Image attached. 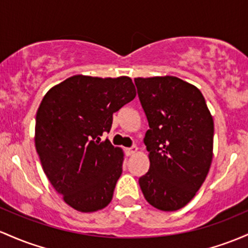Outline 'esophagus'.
Instances as JSON below:
<instances>
[{"label": "esophagus", "mask_w": 248, "mask_h": 248, "mask_svg": "<svg viewBox=\"0 0 248 248\" xmlns=\"http://www.w3.org/2000/svg\"><path fill=\"white\" fill-rule=\"evenodd\" d=\"M138 152V147H130V148H126V154L127 155H133Z\"/></svg>", "instance_id": "34e87169"}]
</instances>
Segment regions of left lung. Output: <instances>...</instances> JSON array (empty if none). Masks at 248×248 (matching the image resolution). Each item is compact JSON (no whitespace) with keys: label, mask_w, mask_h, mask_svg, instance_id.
Here are the masks:
<instances>
[{"label":"left lung","mask_w":248,"mask_h":248,"mask_svg":"<svg viewBox=\"0 0 248 248\" xmlns=\"http://www.w3.org/2000/svg\"><path fill=\"white\" fill-rule=\"evenodd\" d=\"M149 129L143 142L149 170L139 179L145 199L160 211L186 206L207 176L214 122L195 86L175 76L137 78Z\"/></svg>","instance_id":"left-lung-1"}]
</instances>
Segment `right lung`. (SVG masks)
I'll return each mask as SVG.
<instances>
[{
	"label": "right lung",
	"mask_w": 248,
	"mask_h": 248,
	"mask_svg": "<svg viewBox=\"0 0 248 248\" xmlns=\"http://www.w3.org/2000/svg\"><path fill=\"white\" fill-rule=\"evenodd\" d=\"M137 95L132 78L74 75L41 101L35 147L43 172L70 207L83 213L105 208L122 173L124 152L100 137L113 114Z\"/></svg>",
	"instance_id": "right-lung-1"
}]
</instances>
